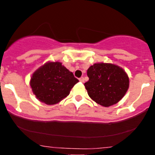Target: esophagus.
I'll list each match as a JSON object with an SVG mask.
<instances>
[{"mask_svg": "<svg viewBox=\"0 0 155 155\" xmlns=\"http://www.w3.org/2000/svg\"><path fill=\"white\" fill-rule=\"evenodd\" d=\"M79 81H81V82L84 83V79L83 77H81V78H80V79H79Z\"/></svg>", "mask_w": 155, "mask_h": 155, "instance_id": "1", "label": "esophagus"}]
</instances>
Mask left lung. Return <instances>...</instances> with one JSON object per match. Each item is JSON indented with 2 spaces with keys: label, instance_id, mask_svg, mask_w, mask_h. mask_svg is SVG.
I'll use <instances>...</instances> for the list:
<instances>
[{
  "label": "left lung",
  "instance_id": "8db88e82",
  "mask_svg": "<svg viewBox=\"0 0 155 155\" xmlns=\"http://www.w3.org/2000/svg\"><path fill=\"white\" fill-rule=\"evenodd\" d=\"M89 81L84 83L88 95L104 107L117 104L129 88V77L124 70L112 63H98L87 70Z\"/></svg>",
  "mask_w": 155,
  "mask_h": 155
}]
</instances>
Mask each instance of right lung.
Returning <instances> with one entry per match:
<instances>
[{"label": "right lung", "mask_w": 155, "mask_h": 155, "mask_svg": "<svg viewBox=\"0 0 155 155\" xmlns=\"http://www.w3.org/2000/svg\"><path fill=\"white\" fill-rule=\"evenodd\" d=\"M77 82L79 80L62 63L49 61L32 74L30 85L39 101L54 105L65 98Z\"/></svg>", "instance_id": "add662e5"}]
</instances>
